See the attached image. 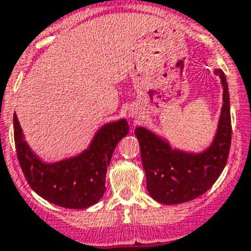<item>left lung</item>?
I'll return each mask as SVG.
<instances>
[{
  "instance_id": "obj_1",
  "label": "left lung",
  "mask_w": 251,
  "mask_h": 251,
  "mask_svg": "<svg viewBox=\"0 0 251 251\" xmlns=\"http://www.w3.org/2000/svg\"><path fill=\"white\" fill-rule=\"evenodd\" d=\"M214 74L223 85V107L215 137L206 150H177L148 128H135L146 187L151 198L160 204H181L199 198L213 186L226 165L231 144L229 89L224 72L216 69Z\"/></svg>"
}]
</instances>
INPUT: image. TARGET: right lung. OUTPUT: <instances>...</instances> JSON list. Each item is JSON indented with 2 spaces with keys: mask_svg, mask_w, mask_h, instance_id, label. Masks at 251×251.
Returning <instances> with one entry per match:
<instances>
[{
  "mask_svg": "<svg viewBox=\"0 0 251 251\" xmlns=\"http://www.w3.org/2000/svg\"><path fill=\"white\" fill-rule=\"evenodd\" d=\"M13 132L20 166L27 182L47 201L67 209H86L102 198L107 166L117 142L128 134L125 119L99 128L89 148L76 156L45 162L30 149L13 115Z\"/></svg>",
  "mask_w": 251,
  "mask_h": 251,
  "instance_id": "obj_1",
  "label": "right lung"
}]
</instances>
